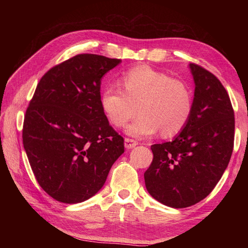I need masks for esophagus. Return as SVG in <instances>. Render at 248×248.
Here are the masks:
<instances>
[{
  "label": "esophagus",
  "mask_w": 248,
  "mask_h": 248,
  "mask_svg": "<svg viewBox=\"0 0 248 248\" xmlns=\"http://www.w3.org/2000/svg\"><path fill=\"white\" fill-rule=\"evenodd\" d=\"M136 145H138V142L136 140L129 139V138H125V139H124L125 149H133Z\"/></svg>",
  "instance_id": "1"
}]
</instances>
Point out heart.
Here are the masks:
<instances>
[{"label": "heart", "instance_id": "1", "mask_svg": "<svg viewBox=\"0 0 248 248\" xmlns=\"http://www.w3.org/2000/svg\"><path fill=\"white\" fill-rule=\"evenodd\" d=\"M124 86L109 85L103 91L100 103L110 123L123 128L139 111L127 133L145 138L161 130L163 137H173L186 127L190 119L194 97L183 79L149 65L132 68L120 78Z\"/></svg>", "mask_w": 248, "mask_h": 248}]
</instances>
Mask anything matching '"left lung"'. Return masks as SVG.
Instances as JSON below:
<instances>
[{"instance_id":"obj_1","label":"left lung","mask_w":248,"mask_h":248,"mask_svg":"<svg viewBox=\"0 0 248 248\" xmlns=\"http://www.w3.org/2000/svg\"><path fill=\"white\" fill-rule=\"evenodd\" d=\"M195 81L190 119L173 141L151 145L153 161L145 187L158 202L187 208L213 190L228 167L234 145V110L216 75L190 63Z\"/></svg>"}]
</instances>
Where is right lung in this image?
Listing matches in <instances>:
<instances>
[{"label":"right lung","mask_w":248,"mask_h":248,"mask_svg":"<svg viewBox=\"0 0 248 248\" xmlns=\"http://www.w3.org/2000/svg\"><path fill=\"white\" fill-rule=\"evenodd\" d=\"M121 62L78 54L40 78L23 125V144L40 187L63 203L83 202L102 189L124 152L100 103L102 78Z\"/></svg>","instance_id":"1"}]
</instances>
